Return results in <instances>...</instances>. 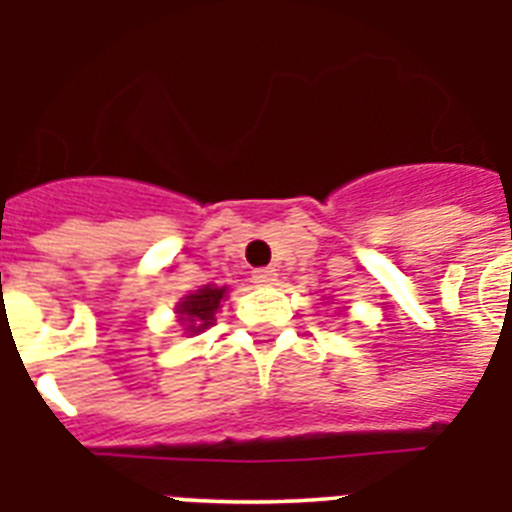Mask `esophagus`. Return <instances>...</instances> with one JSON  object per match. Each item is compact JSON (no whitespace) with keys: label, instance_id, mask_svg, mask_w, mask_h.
I'll return each mask as SVG.
<instances>
[{"label":"esophagus","instance_id":"esophagus-1","mask_svg":"<svg viewBox=\"0 0 512 512\" xmlns=\"http://www.w3.org/2000/svg\"><path fill=\"white\" fill-rule=\"evenodd\" d=\"M276 278H278V273L273 268H260L252 273V281H255L257 286H273L276 284Z\"/></svg>","mask_w":512,"mask_h":512}]
</instances>
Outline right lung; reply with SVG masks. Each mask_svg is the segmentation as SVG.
Instances as JSON below:
<instances>
[{"label":"right lung","instance_id":"right-lung-1","mask_svg":"<svg viewBox=\"0 0 512 512\" xmlns=\"http://www.w3.org/2000/svg\"><path fill=\"white\" fill-rule=\"evenodd\" d=\"M226 297L228 286L205 284L178 299L173 313H176V321L184 326V334H202L205 328L213 326L215 315H218L220 305L226 302Z\"/></svg>","mask_w":512,"mask_h":512}]
</instances>
